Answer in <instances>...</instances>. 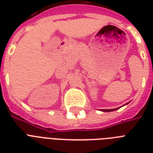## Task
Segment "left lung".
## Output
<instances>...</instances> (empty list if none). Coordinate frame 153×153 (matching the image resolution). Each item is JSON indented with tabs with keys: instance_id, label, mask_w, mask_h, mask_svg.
Wrapping results in <instances>:
<instances>
[{
	"instance_id": "1",
	"label": "left lung",
	"mask_w": 153,
	"mask_h": 153,
	"mask_svg": "<svg viewBox=\"0 0 153 153\" xmlns=\"http://www.w3.org/2000/svg\"><path fill=\"white\" fill-rule=\"evenodd\" d=\"M116 109H117H117H102V111H103V112H111V111H114V110H116Z\"/></svg>"
}]
</instances>
